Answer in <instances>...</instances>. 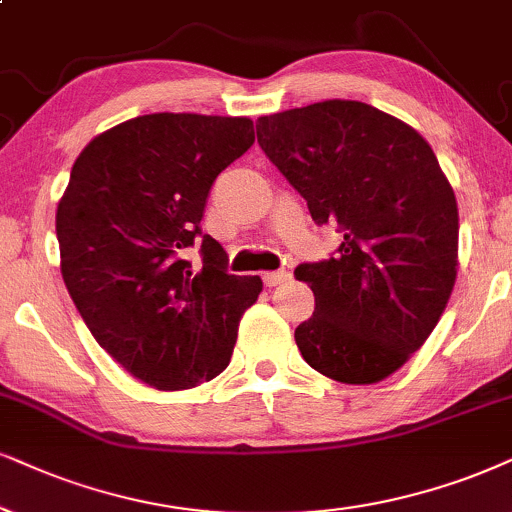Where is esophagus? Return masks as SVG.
I'll list each match as a JSON object with an SVG mask.
<instances>
[{
  "label": "esophagus",
  "mask_w": 512,
  "mask_h": 512,
  "mask_svg": "<svg viewBox=\"0 0 512 512\" xmlns=\"http://www.w3.org/2000/svg\"><path fill=\"white\" fill-rule=\"evenodd\" d=\"M262 278H264V283L271 288V286H281V283L290 281V274L286 269H281V271H267Z\"/></svg>",
  "instance_id": "34e87169"
}]
</instances>
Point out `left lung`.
I'll return each instance as SVG.
<instances>
[{
  "instance_id": "8db88e82",
  "label": "left lung",
  "mask_w": 512,
  "mask_h": 512,
  "mask_svg": "<svg viewBox=\"0 0 512 512\" xmlns=\"http://www.w3.org/2000/svg\"><path fill=\"white\" fill-rule=\"evenodd\" d=\"M257 141L345 241L295 276L314 293L295 328L304 361L347 385H373L425 345L458 271V205L437 155L411 125L361 101L264 115Z\"/></svg>"
}]
</instances>
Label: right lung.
I'll list each match as a JSON object with an SVG mask.
<instances>
[{
	"label": "right lung",
	"instance_id": "add662e5",
	"mask_svg": "<svg viewBox=\"0 0 512 512\" xmlns=\"http://www.w3.org/2000/svg\"><path fill=\"white\" fill-rule=\"evenodd\" d=\"M255 141L250 118L151 113L120 122L77 155L58 200L61 274L77 312L129 375L189 390L229 366L260 276L226 274L200 231L217 174ZM204 238V267L184 261Z\"/></svg>",
	"mask_w": 512,
	"mask_h": 512
}]
</instances>
